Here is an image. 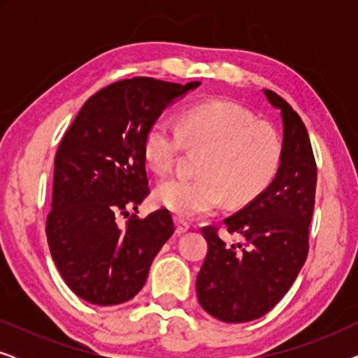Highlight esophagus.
<instances>
[{
    "mask_svg": "<svg viewBox=\"0 0 358 358\" xmlns=\"http://www.w3.org/2000/svg\"><path fill=\"white\" fill-rule=\"evenodd\" d=\"M174 223H176V233H178V234H182L190 228V223L185 222V220L180 218V217H176Z\"/></svg>",
    "mask_w": 358,
    "mask_h": 358,
    "instance_id": "obj_1",
    "label": "esophagus"
}]
</instances>
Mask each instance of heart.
Masks as SVG:
<instances>
[{"label":"heart","instance_id":"b5f03b06","mask_svg":"<svg viewBox=\"0 0 358 358\" xmlns=\"http://www.w3.org/2000/svg\"><path fill=\"white\" fill-rule=\"evenodd\" d=\"M185 143L207 146L202 176H173L156 189V200L182 217L212 213L227 197L236 205L251 202L280 168L283 146L277 131L229 101L194 104L180 125L164 115L155 119L143 138L146 163L155 173H169Z\"/></svg>","mask_w":358,"mask_h":358}]
</instances>
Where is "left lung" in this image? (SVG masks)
Listing matches in <instances>:
<instances>
[{"label": "left lung", "instance_id": "1", "mask_svg": "<svg viewBox=\"0 0 358 358\" xmlns=\"http://www.w3.org/2000/svg\"><path fill=\"white\" fill-rule=\"evenodd\" d=\"M282 112L280 168L266 190L231 217L228 233L241 243L229 244L217 227H203L208 243L197 275L200 306L223 322L257 320L290 290L308 256L315 208L317 169L306 127L285 99L264 90Z\"/></svg>", "mask_w": 358, "mask_h": 358}]
</instances>
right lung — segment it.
Returning <instances> with one entry per match:
<instances>
[{
  "mask_svg": "<svg viewBox=\"0 0 358 358\" xmlns=\"http://www.w3.org/2000/svg\"><path fill=\"white\" fill-rule=\"evenodd\" d=\"M199 85L145 76L112 83L85 102L63 136L45 233L58 272L83 300L99 306L131 300L173 236L166 208L145 218L131 213L125 227L119 217L150 194L143 138L151 122Z\"/></svg>",
  "mask_w": 358,
  "mask_h": 358,
  "instance_id": "obj_1",
  "label": "right lung"
}]
</instances>
